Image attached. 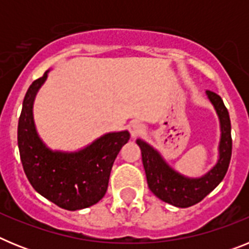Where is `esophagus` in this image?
Returning <instances> with one entry per match:
<instances>
[{"mask_svg":"<svg viewBox=\"0 0 249 249\" xmlns=\"http://www.w3.org/2000/svg\"><path fill=\"white\" fill-rule=\"evenodd\" d=\"M129 132H131L132 137H138L144 132V126L138 121H135L129 124Z\"/></svg>","mask_w":249,"mask_h":249,"instance_id":"obj_1","label":"esophagus"}]
</instances>
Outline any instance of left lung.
<instances>
[{
    "label": "left lung",
    "instance_id": "obj_1",
    "mask_svg": "<svg viewBox=\"0 0 249 249\" xmlns=\"http://www.w3.org/2000/svg\"><path fill=\"white\" fill-rule=\"evenodd\" d=\"M207 96L219 116L222 136L219 142L218 163L206 176L196 179L183 177L167 166L157 151L142 140H137V144L142 153V163L149 190L163 202L181 208H187L201 202L208 193L212 192L221 183L227 173L232 156L230 113L218 94L212 91H207Z\"/></svg>",
    "mask_w": 249,
    "mask_h": 249
}]
</instances>
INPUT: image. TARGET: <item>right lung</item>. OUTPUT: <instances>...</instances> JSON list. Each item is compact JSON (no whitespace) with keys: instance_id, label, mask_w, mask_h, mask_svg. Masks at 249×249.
I'll return each mask as SVG.
<instances>
[{"instance_id":"right-lung-1","label":"right lung","mask_w":249,"mask_h":249,"mask_svg":"<svg viewBox=\"0 0 249 249\" xmlns=\"http://www.w3.org/2000/svg\"><path fill=\"white\" fill-rule=\"evenodd\" d=\"M46 77L47 72L32 82L23 100L17 132L19 157L28 181L39 195L65 210H82L106 195L113 162L128 142L129 133L105 135L77 153L46 148L37 136L32 117L34 98Z\"/></svg>"}]
</instances>
